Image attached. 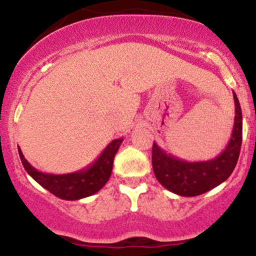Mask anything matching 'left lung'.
I'll return each instance as SVG.
<instances>
[{
    "label": "left lung",
    "mask_w": 256,
    "mask_h": 256,
    "mask_svg": "<svg viewBox=\"0 0 256 256\" xmlns=\"http://www.w3.org/2000/svg\"><path fill=\"white\" fill-rule=\"evenodd\" d=\"M235 102L234 128L226 148L216 158L206 161H185L164 151L154 141L152 168L158 182L180 196H198L224 182L236 166L242 141V114L239 100Z\"/></svg>",
    "instance_id": "1"
}]
</instances>
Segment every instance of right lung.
Masks as SVG:
<instances>
[{
    "instance_id": "right-lung-1",
    "label": "right lung",
    "mask_w": 256,
    "mask_h": 256,
    "mask_svg": "<svg viewBox=\"0 0 256 256\" xmlns=\"http://www.w3.org/2000/svg\"><path fill=\"white\" fill-rule=\"evenodd\" d=\"M122 141V138L111 141L101 152V155L88 168L75 172L62 174V175L42 172L34 168L24 158L20 146L18 154L24 170L34 181H37L42 188L48 190L54 196L72 202V200L91 196L106 185L112 171L114 158Z\"/></svg>"
}]
</instances>
